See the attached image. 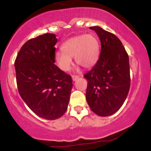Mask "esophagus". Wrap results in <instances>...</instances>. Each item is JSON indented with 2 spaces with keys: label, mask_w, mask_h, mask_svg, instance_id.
<instances>
[{
  "label": "esophagus",
  "mask_w": 151,
  "mask_h": 151,
  "mask_svg": "<svg viewBox=\"0 0 151 151\" xmlns=\"http://www.w3.org/2000/svg\"><path fill=\"white\" fill-rule=\"evenodd\" d=\"M79 76H75V75H72L71 76V78H72V80L73 81H76V80H77V79L79 78Z\"/></svg>",
  "instance_id": "1"
}]
</instances>
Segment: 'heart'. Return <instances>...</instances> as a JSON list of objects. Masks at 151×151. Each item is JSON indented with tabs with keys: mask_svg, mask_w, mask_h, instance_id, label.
<instances>
[{
	"mask_svg": "<svg viewBox=\"0 0 151 151\" xmlns=\"http://www.w3.org/2000/svg\"><path fill=\"white\" fill-rule=\"evenodd\" d=\"M63 52H55L54 60L60 70L68 71L75 63L85 68H89L96 63L99 57L100 43L93 34H83L68 39L62 45Z\"/></svg>",
	"mask_w": 151,
	"mask_h": 151,
	"instance_id": "b5f03b06",
	"label": "heart"
}]
</instances>
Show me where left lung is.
<instances>
[{"instance_id":"1","label":"left lung","mask_w":151,"mask_h":151,"mask_svg":"<svg viewBox=\"0 0 151 151\" xmlns=\"http://www.w3.org/2000/svg\"><path fill=\"white\" fill-rule=\"evenodd\" d=\"M101 41L99 58L84 75L88 81L86 100L91 110L101 117L121 107L130 88L129 55L120 39L99 26L90 27Z\"/></svg>"}]
</instances>
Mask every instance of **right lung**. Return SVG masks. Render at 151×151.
I'll return each instance as SVG.
<instances>
[{
	"instance_id": "right-lung-1",
	"label": "right lung",
	"mask_w": 151,
	"mask_h": 151,
	"mask_svg": "<svg viewBox=\"0 0 151 151\" xmlns=\"http://www.w3.org/2000/svg\"><path fill=\"white\" fill-rule=\"evenodd\" d=\"M55 36L45 33L28 40L14 62L21 98L36 115L47 120L66 112L73 86L71 76L54 63Z\"/></svg>"
}]
</instances>
